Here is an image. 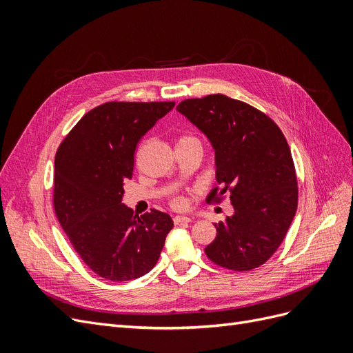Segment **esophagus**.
<instances>
[{"label": "esophagus", "instance_id": "obj_1", "mask_svg": "<svg viewBox=\"0 0 353 353\" xmlns=\"http://www.w3.org/2000/svg\"><path fill=\"white\" fill-rule=\"evenodd\" d=\"M194 218L193 216H187V215H176V216H174V222L176 223H183V222H191L193 221Z\"/></svg>", "mask_w": 353, "mask_h": 353}]
</instances>
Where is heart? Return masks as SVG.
I'll list each match as a JSON object with an SVG mask.
<instances>
[{"label":"heart","instance_id":"heart-1","mask_svg":"<svg viewBox=\"0 0 353 353\" xmlns=\"http://www.w3.org/2000/svg\"><path fill=\"white\" fill-rule=\"evenodd\" d=\"M187 138H193V137H181L179 140H187ZM179 140H178V141H179ZM172 205H174L175 208H184V206H185V201H184L183 197H174V199H172Z\"/></svg>","mask_w":353,"mask_h":353}]
</instances>
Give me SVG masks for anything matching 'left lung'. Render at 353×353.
<instances>
[{
    "instance_id": "1",
    "label": "left lung",
    "mask_w": 353,
    "mask_h": 353,
    "mask_svg": "<svg viewBox=\"0 0 353 353\" xmlns=\"http://www.w3.org/2000/svg\"><path fill=\"white\" fill-rule=\"evenodd\" d=\"M176 110L205 134L215 150L216 181L208 200L230 194L234 215L215 223L205 253L222 268L250 271L280 248L297 209L290 147L276 123L253 105L223 94L188 99Z\"/></svg>"
}]
</instances>
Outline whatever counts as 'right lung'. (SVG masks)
Segmentation results:
<instances>
[{"label":"right lung","mask_w":353,"mask_h":353,"mask_svg":"<svg viewBox=\"0 0 353 353\" xmlns=\"http://www.w3.org/2000/svg\"><path fill=\"white\" fill-rule=\"evenodd\" d=\"M175 101H109L90 110L61 141L54 160L56 216L73 249L101 279L135 280L150 271L174 221L122 203L137 144Z\"/></svg>","instance_id":"1"}]
</instances>
